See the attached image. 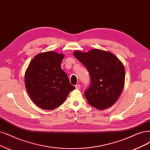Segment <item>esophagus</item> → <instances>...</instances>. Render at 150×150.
<instances>
[{
	"mask_svg": "<svg viewBox=\"0 0 150 150\" xmlns=\"http://www.w3.org/2000/svg\"><path fill=\"white\" fill-rule=\"evenodd\" d=\"M75 88H76V90H79L80 88V85H75Z\"/></svg>",
	"mask_w": 150,
	"mask_h": 150,
	"instance_id": "1",
	"label": "esophagus"
}]
</instances>
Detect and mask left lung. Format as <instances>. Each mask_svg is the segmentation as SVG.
Wrapping results in <instances>:
<instances>
[{
    "label": "left lung",
    "mask_w": 150,
    "mask_h": 150,
    "mask_svg": "<svg viewBox=\"0 0 150 150\" xmlns=\"http://www.w3.org/2000/svg\"><path fill=\"white\" fill-rule=\"evenodd\" d=\"M75 57L90 73L91 85L85 96L91 106L99 110L111 107L117 101L125 84L122 62L112 52L98 49L74 52Z\"/></svg>",
    "instance_id": "left-lung-1"
}]
</instances>
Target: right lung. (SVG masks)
Returning a JSON list of instances; mask_svg holds the SVG:
<instances>
[{"instance_id": "right-lung-1", "label": "right lung", "mask_w": 150, "mask_h": 150, "mask_svg": "<svg viewBox=\"0 0 150 150\" xmlns=\"http://www.w3.org/2000/svg\"><path fill=\"white\" fill-rule=\"evenodd\" d=\"M64 54L47 51L37 54L25 74V85L32 101L38 107L53 110L62 104L75 89L61 69Z\"/></svg>"}]
</instances>
